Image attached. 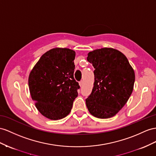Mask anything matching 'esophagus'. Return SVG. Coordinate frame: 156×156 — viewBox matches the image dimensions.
I'll use <instances>...</instances> for the list:
<instances>
[{
	"label": "esophagus",
	"instance_id": "esophagus-1",
	"mask_svg": "<svg viewBox=\"0 0 156 156\" xmlns=\"http://www.w3.org/2000/svg\"><path fill=\"white\" fill-rule=\"evenodd\" d=\"M83 81L82 80V81H80L79 82V85H80V86H82V85H83Z\"/></svg>",
	"mask_w": 156,
	"mask_h": 156
}]
</instances>
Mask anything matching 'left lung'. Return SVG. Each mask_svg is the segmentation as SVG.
<instances>
[{"mask_svg":"<svg viewBox=\"0 0 156 156\" xmlns=\"http://www.w3.org/2000/svg\"><path fill=\"white\" fill-rule=\"evenodd\" d=\"M94 68V87L86 99L93 116L107 119L115 116L133 92L134 71L126 56L113 48H102L87 54Z\"/></svg>","mask_w":156,"mask_h":156,"instance_id":"obj_1","label":"left lung"}]
</instances>
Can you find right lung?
I'll use <instances>...</instances> for the list:
<instances>
[{
  "mask_svg": "<svg viewBox=\"0 0 156 156\" xmlns=\"http://www.w3.org/2000/svg\"><path fill=\"white\" fill-rule=\"evenodd\" d=\"M76 53L54 48L44 53L31 70L28 84L31 98L40 113L51 120L66 117L78 96L74 78Z\"/></svg>",
  "mask_w": 156,
  "mask_h": 156,
  "instance_id": "1",
  "label": "right lung"
}]
</instances>
